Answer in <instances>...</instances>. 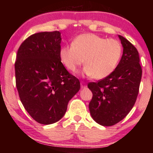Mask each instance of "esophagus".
Returning a JSON list of instances; mask_svg holds the SVG:
<instances>
[{
  "mask_svg": "<svg viewBox=\"0 0 153 153\" xmlns=\"http://www.w3.org/2000/svg\"><path fill=\"white\" fill-rule=\"evenodd\" d=\"M80 85H81V88H86V86H87L86 83L83 81L80 82Z\"/></svg>",
  "mask_w": 153,
  "mask_h": 153,
  "instance_id": "obj_1",
  "label": "esophagus"
}]
</instances>
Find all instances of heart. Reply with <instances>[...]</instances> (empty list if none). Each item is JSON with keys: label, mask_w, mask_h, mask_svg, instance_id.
<instances>
[{"label": "heart", "mask_w": 153, "mask_h": 153, "mask_svg": "<svg viewBox=\"0 0 153 153\" xmlns=\"http://www.w3.org/2000/svg\"><path fill=\"white\" fill-rule=\"evenodd\" d=\"M122 54V47L118 40L86 33L76 36L71 45L63 46L59 57L67 69L74 73L85 59L84 73L96 80H101L114 71Z\"/></svg>", "instance_id": "obj_1"}]
</instances>
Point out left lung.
Masks as SVG:
<instances>
[{"mask_svg":"<svg viewBox=\"0 0 153 153\" xmlns=\"http://www.w3.org/2000/svg\"><path fill=\"white\" fill-rule=\"evenodd\" d=\"M119 37L124 50L114 71L106 78L88 84L93 94L89 103L91 117L106 127L122 121L134 106L143 73L137 48L127 39Z\"/></svg>","mask_w":153,"mask_h":153,"instance_id":"obj_1","label":"left lung"}]
</instances>
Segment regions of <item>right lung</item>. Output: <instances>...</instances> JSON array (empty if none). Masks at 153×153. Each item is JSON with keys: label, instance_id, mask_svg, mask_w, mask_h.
<instances>
[{"label": "right lung", "instance_id": "right-lung-1", "mask_svg": "<svg viewBox=\"0 0 153 153\" xmlns=\"http://www.w3.org/2000/svg\"><path fill=\"white\" fill-rule=\"evenodd\" d=\"M61 33H36L23 42L15 62L16 85L23 106L36 122L51 124L65 114L80 81L61 62Z\"/></svg>", "mask_w": 153, "mask_h": 153}]
</instances>
